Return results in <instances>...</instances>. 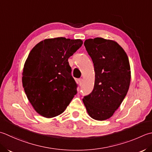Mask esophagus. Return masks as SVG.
Segmentation results:
<instances>
[{
    "mask_svg": "<svg viewBox=\"0 0 152 152\" xmlns=\"http://www.w3.org/2000/svg\"><path fill=\"white\" fill-rule=\"evenodd\" d=\"M82 82H83V80L82 78H80V79L78 80V84H79L80 86H82Z\"/></svg>",
    "mask_w": 152,
    "mask_h": 152,
    "instance_id": "34e87169",
    "label": "esophagus"
}]
</instances>
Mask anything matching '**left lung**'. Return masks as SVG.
<instances>
[{
    "label": "left lung",
    "mask_w": 152,
    "mask_h": 152,
    "mask_svg": "<svg viewBox=\"0 0 152 152\" xmlns=\"http://www.w3.org/2000/svg\"><path fill=\"white\" fill-rule=\"evenodd\" d=\"M84 46L93 61L96 75L94 90L84 97L83 102L94 119H108L119 107L129 90V58L124 49L112 40L88 39Z\"/></svg>",
    "instance_id": "obj_1"
}]
</instances>
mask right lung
I'll return each mask as SVG.
<instances>
[{
  "instance_id": "right-lung-1",
  "label": "right lung",
  "mask_w": 152,
  "mask_h": 152,
  "mask_svg": "<svg viewBox=\"0 0 152 152\" xmlns=\"http://www.w3.org/2000/svg\"><path fill=\"white\" fill-rule=\"evenodd\" d=\"M82 44L81 39H47L29 53L23 70V87L33 107L43 117L62 113L77 94L68 59Z\"/></svg>"
}]
</instances>
